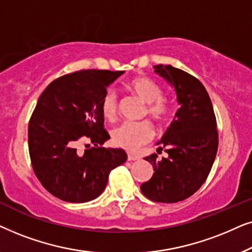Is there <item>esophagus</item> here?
Returning <instances> with one entry per match:
<instances>
[{"instance_id": "obj_1", "label": "esophagus", "mask_w": 252, "mask_h": 252, "mask_svg": "<svg viewBox=\"0 0 252 252\" xmlns=\"http://www.w3.org/2000/svg\"><path fill=\"white\" fill-rule=\"evenodd\" d=\"M127 159L133 161V160H137L139 159V156H136V155H133V154H128L127 155Z\"/></svg>"}]
</instances>
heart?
<instances>
[{
    "label": "heart",
    "mask_w": 252,
    "mask_h": 252,
    "mask_svg": "<svg viewBox=\"0 0 252 252\" xmlns=\"http://www.w3.org/2000/svg\"><path fill=\"white\" fill-rule=\"evenodd\" d=\"M127 91L142 99L146 104L143 115L150 116L155 122L161 123L167 118L170 106L161 97L163 93L159 86L147 77H136L126 85ZM101 111L103 117L109 122H115L118 117V99L116 93L108 91L103 95L101 101ZM154 127L150 122H125L116 127L112 132V140L115 144L126 150H135L154 136Z\"/></svg>",
    "instance_id": "heart-1"
}]
</instances>
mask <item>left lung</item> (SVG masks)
Listing matches in <instances>:
<instances>
[{
	"label": "left lung",
	"mask_w": 252,
	"mask_h": 252,
	"mask_svg": "<svg viewBox=\"0 0 252 252\" xmlns=\"http://www.w3.org/2000/svg\"><path fill=\"white\" fill-rule=\"evenodd\" d=\"M155 72L170 82L180 108L159 142L157 154L144 158L154 167L150 180L141 185L147 198L159 203H177L188 198L204 184L218 150V129L211 99L194 75L173 67L156 65Z\"/></svg>",
	"instance_id": "obj_1"
}]
</instances>
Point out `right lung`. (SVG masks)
Returning a JSON list of instances; mask_svg holds the SVG:
<instances>
[{
    "instance_id": "right-lung-1",
    "label": "right lung",
    "mask_w": 252,
    "mask_h": 252,
    "mask_svg": "<svg viewBox=\"0 0 252 252\" xmlns=\"http://www.w3.org/2000/svg\"><path fill=\"white\" fill-rule=\"evenodd\" d=\"M124 71L81 70L62 75L40 95L29 123L31 163L41 185L57 198L84 203L104 190L110 172L125 163L123 149L104 148L101 101ZM94 144L84 154L76 146Z\"/></svg>"
}]
</instances>
